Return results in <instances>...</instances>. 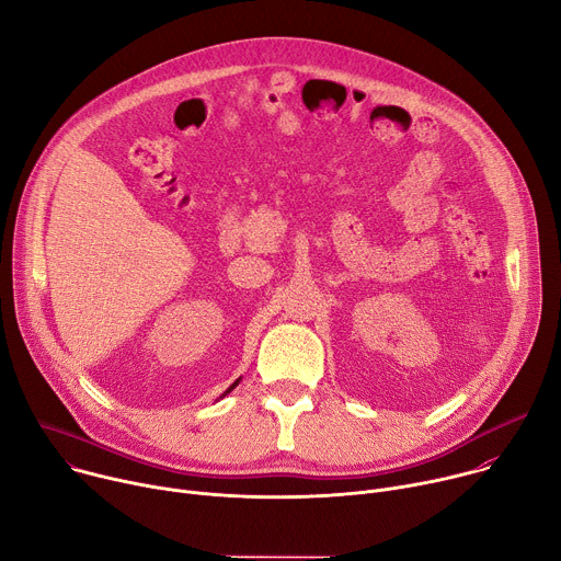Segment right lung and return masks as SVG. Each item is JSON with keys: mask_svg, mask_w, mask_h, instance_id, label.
Segmentation results:
<instances>
[{"mask_svg": "<svg viewBox=\"0 0 561 561\" xmlns=\"http://www.w3.org/2000/svg\"><path fill=\"white\" fill-rule=\"evenodd\" d=\"M237 383H239V379H237V381H234V383H232V386H230V388H226V392H224V394H221V397H226V394H228V392H230V390H232V388H234V386H237Z\"/></svg>", "mask_w": 561, "mask_h": 561, "instance_id": "1", "label": "right lung"}]
</instances>
